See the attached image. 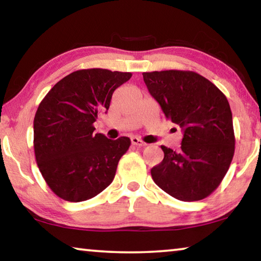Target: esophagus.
Listing matches in <instances>:
<instances>
[{
    "label": "esophagus",
    "instance_id": "obj_1",
    "mask_svg": "<svg viewBox=\"0 0 261 261\" xmlns=\"http://www.w3.org/2000/svg\"><path fill=\"white\" fill-rule=\"evenodd\" d=\"M131 143H132V145H136V146H145L146 145L145 142H143L142 139H139L137 137H132Z\"/></svg>",
    "mask_w": 261,
    "mask_h": 261
}]
</instances>
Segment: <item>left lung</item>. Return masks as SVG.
Masks as SVG:
<instances>
[{
	"label": "left lung",
	"instance_id": "8db88e82",
	"mask_svg": "<svg viewBox=\"0 0 261 261\" xmlns=\"http://www.w3.org/2000/svg\"><path fill=\"white\" fill-rule=\"evenodd\" d=\"M149 92L184 137L176 152L151 169L163 191L182 201L201 200L220 185L234 154V130L226 96L199 73L185 70L143 72Z\"/></svg>",
	"mask_w": 261,
	"mask_h": 261
}]
</instances>
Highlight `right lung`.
Wrapping results in <instances>:
<instances>
[{
	"label": "right lung",
	"instance_id": "add662e5",
	"mask_svg": "<svg viewBox=\"0 0 261 261\" xmlns=\"http://www.w3.org/2000/svg\"><path fill=\"white\" fill-rule=\"evenodd\" d=\"M131 72L82 69L54 85L34 118V150L50 190L67 201L96 197L114 180L118 162L131 141L95 134L98 114Z\"/></svg>",
	"mask_w": 261,
	"mask_h": 261
}]
</instances>
